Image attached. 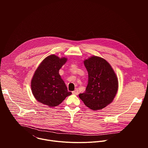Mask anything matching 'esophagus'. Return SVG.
Wrapping results in <instances>:
<instances>
[{
    "instance_id": "obj_1",
    "label": "esophagus",
    "mask_w": 148,
    "mask_h": 148,
    "mask_svg": "<svg viewBox=\"0 0 148 148\" xmlns=\"http://www.w3.org/2000/svg\"><path fill=\"white\" fill-rule=\"evenodd\" d=\"M72 93H73V94H74V95H78V90L77 89H76V90H75L74 91H73L72 92Z\"/></svg>"
}]
</instances>
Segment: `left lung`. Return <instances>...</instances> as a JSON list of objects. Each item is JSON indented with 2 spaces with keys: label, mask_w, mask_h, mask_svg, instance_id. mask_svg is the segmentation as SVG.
Instances as JSON below:
<instances>
[{
  "label": "left lung",
  "mask_w": 148,
  "mask_h": 148,
  "mask_svg": "<svg viewBox=\"0 0 148 148\" xmlns=\"http://www.w3.org/2000/svg\"><path fill=\"white\" fill-rule=\"evenodd\" d=\"M88 73L86 90L79 94V98L87 107L97 111L111 103L118 88V78L109 63L105 59L92 56L84 61Z\"/></svg>",
  "instance_id": "1"
}]
</instances>
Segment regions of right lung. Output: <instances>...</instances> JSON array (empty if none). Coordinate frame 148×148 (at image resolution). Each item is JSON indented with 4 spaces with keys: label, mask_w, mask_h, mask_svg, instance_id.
Returning a JSON list of instances; mask_svg holds the SVG:
<instances>
[{
    "label": "right lung",
    "mask_w": 148,
    "mask_h": 148,
    "mask_svg": "<svg viewBox=\"0 0 148 148\" xmlns=\"http://www.w3.org/2000/svg\"><path fill=\"white\" fill-rule=\"evenodd\" d=\"M67 58L54 54L47 57L36 70L31 82L32 93L37 101L54 107L71 94L59 74Z\"/></svg>",
    "instance_id": "1"
}]
</instances>
